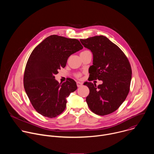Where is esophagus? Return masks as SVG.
I'll return each instance as SVG.
<instances>
[{
    "instance_id": "esophagus-1",
    "label": "esophagus",
    "mask_w": 154,
    "mask_h": 154,
    "mask_svg": "<svg viewBox=\"0 0 154 154\" xmlns=\"http://www.w3.org/2000/svg\"><path fill=\"white\" fill-rule=\"evenodd\" d=\"M77 85L78 87H80L82 86V83H81L80 82H77Z\"/></svg>"
}]
</instances>
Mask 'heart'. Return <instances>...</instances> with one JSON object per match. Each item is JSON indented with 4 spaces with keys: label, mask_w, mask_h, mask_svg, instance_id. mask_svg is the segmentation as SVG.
<instances>
[{
    "label": "heart",
    "mask_w": 154,
    "mask_h": 154,
    "mask_svg": "<svg viewBox=\"0 0 154 154\" xmlns=\"http://www.w3.org/2000/svg\"><path fill=\"white\" fill-rule=\"evenodd\" d=\"M86 51H83L82 52H81V53H83V52H86ZM75 76L77 77V78H78V79H79V78H80L81 77V76H82V74L81 73H77V74H75Z\"/></svg>",
    "instance_id": "1"
}]
</instances>
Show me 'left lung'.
<instances>
[{
  "instance_id": "1",
  "label": "left lung",
  "mask_w": 154,
  "mask_h": 154,
  "mask_svg": "<svg viewBox=\"0 0 154 154\" xmlns=\"http://www.w3.org/2000/svg\"><path fill=\"white\" fill-rule=\"evenodd\" d=\"M80 41L93 55L90 73L89 69L90 81L97 79L103 82L97 86L92 82L85 83L90 89L86 98L88 106L96 115L110 114L118 109L129 93L131 79L129 61L122 50L104 36Z\"/></svg>"
}]
</instances>
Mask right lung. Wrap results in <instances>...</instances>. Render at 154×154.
I'll return each instance as SVG.
<instances>
[{"instance_id": "right-lung-1", "label": "right lung", "mask_w": 154, "mask_h": 154, "mask_svg": "<svg viewBox=\"0 0 154 154\" xmlns=\"http://www.w3.org/2000/svg\"><path fill=\"white\" fill-rule=\"evenodd\" d=\"M82 49L78 39L53 35L32 51L25 68L24 86L32 106L40 115L53 118L65 109L66 98L77 90V84L70 78L59 83L55 75L66 66L71 55Z\"/></svg>"}]
</instances>
